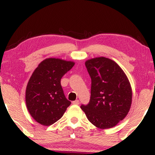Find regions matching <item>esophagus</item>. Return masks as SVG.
Listing matches in <instances>:
<instances>
[{"label": "esophagus", "instance_id": "esophagus-1", "mask_svg": "<svg viewBox=\"0 0 155 155\" xmlns=\"http://www.w3.org/2000/svg\"><path fill=\"white\" fill-rule=\"evenodd\" d=\"M80 104V101L79 100H75V101H73V104H75V105H78Z\"/></svg>", "mask_w": 155, "mask_h": 155}]
</instances>
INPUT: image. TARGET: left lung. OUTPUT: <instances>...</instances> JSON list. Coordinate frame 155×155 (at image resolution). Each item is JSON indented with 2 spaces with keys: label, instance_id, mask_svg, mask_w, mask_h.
<instances>
[{
  "label": "left lung",
  "instance_id": "1",
  "mask_svg": "<svg viewBox=\"0 0 155 155\" xmlns=\"http://www.w3.org/2000/svg\"><path fill=\"white\" fill-rule=\"evenodd\" d=\"M91 80V97L82 105L87 119L101 129L113 128L124 119L132 104V88L121 68L111 59L97 57L85 61Z\"/></svg>",
  "mask_w": 155,
  "mask_h": 155
}]
</instances>
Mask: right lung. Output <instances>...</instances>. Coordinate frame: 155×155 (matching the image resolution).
Returning <instances> with one entry per match:
<instances>
[{
	"mask_svg": "<svg viewBox=\"0 0 155 155\" xmlns=\"http://www.w3.org/2000/svg\"><path fill=\"white\" fill-rule=\"evenodd\" d=\"M75 62L48 58L38 65L27 83V109L31 117L43 126H50L62 117L71 102L65 98L61 80Z\"/></svg>",
	"mask_w": 155,
	"mask_h": 155,
	"instance_id": "1",
	"label": "right lung"
}]
</instances>
